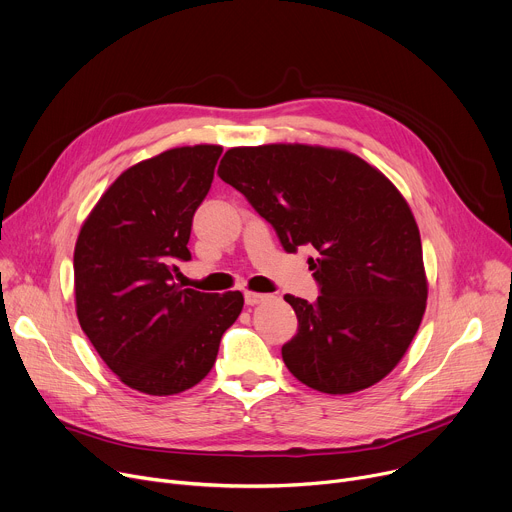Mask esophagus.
<instances>
[{
  "mask_svg": "<svg viewBox=\"0 0 512 512\" xmlns=\"http://www.w3.org/2000/svg\"><path fill=\"white\" fill-rule=\"evenodd\" d=\"M267 298H271L269 294H259V292H245V302L249 304V306H255V304H259V302H263V300H267Z\"/></svg>",
  "mask_w": 512,
  "mask_h": 512,
  "instance_id": "34e87169",
  "label": "esophagus"
}]
</instances>
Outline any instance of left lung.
Returning <instances> with one entry per match:
<instances>
[{"mask_svg":"<svg viewBox=\"0 0 512 512\" xmlns=\"http://www.w3.org/2000/svg\"><path fill=\"white\" fill-rule=\"evenodd\" d=\"M218 175L274 226L282 247L317 249L321 296L286 294L298 331L282 346L294 377L346 395L385 379L422 323L428 280L416 218L360 156L309 144L230 148Z\"/></svg>","mask_w":512,"mask_h":512,"instance_id":"left-lung-1","label":"left lung"}]
</instances>
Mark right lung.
Here are the masks:
<instances>
[{"label": "right lung", "mask_w": 512, "mask_h": 512, "mask_svg": "<svg viewBox=\"0 0 512 512\" xmlns=\"http://www.w3.org/2000/svg\"><path fill=\"white\" fill-rule=\"evenodd\" d=\"M222 146L166 150L129 166L84 220L74 251L76 315L90 344L127 387L175 395L212 370L241 292L206 294L173 282L189 261L193 214L208 195Z\"/></svg>", "instance_id": "1"}]
</instances>
